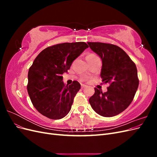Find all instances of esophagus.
<instances>
[{
  "label": "esophagus",
  "mask_w": 157,
  "mask_h": 157,
  "mask_svg": "<svg viewBox=\"0 0 157 157\" xmlns=\"http://www.w3.org/2000/svg\"><path fill=\"white\" fill-rule=\"evenodd\" d=\"M87 86L86 85H85V84H81V88H82V89H83V88H86Z\"/></svg>",
  "instance_id": "obj_1"
}]
</instances>
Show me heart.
I'll list each match as a JSON object with an SVG mask.
<instances>
[{"label":"heart","mask_w":157,"mask_h":157,"mask_svg":"<svg viewBox=\"0 0 157 157\" xmlns=\"http://www.w3.org/2000/svg\"><path fill=\"white\" fill-rule=\"evenodd\" d=\"M96 57H98L96 55H95L94 54H90L86 56V59L88 60V59H92V58H96Z\"/></svg>","instance_id":"obj_1"}]
</instances>
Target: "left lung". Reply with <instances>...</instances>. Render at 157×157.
Here are the masks:
<instances>
[{"instance_id": "left-lung-1", "label": "left lung", "mask_w": 157, "mask_h": 157, "mask_svg": "<svg viewBox=\"0 0 157 157\" xmlns=\"http://www.w3.org/2000/svg\"><path fill=\"white\" fill-rule=\"evenodd\" d=\"M102 60V82L109 83L106 92L95 88L90 104L99 115L111 117L130 105L139 86L137 71L128 55L120 47L103 42H88Z\"/></svg>"}]
</instances>
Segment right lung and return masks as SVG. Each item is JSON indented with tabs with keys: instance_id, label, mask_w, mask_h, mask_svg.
<instances>
[{
	"instance_id": "add662e5",
	"label": "right lung",
	"mask_w": 157,
	"mask_h": 157,
	"mask_svg": "<svg viewBox=\"0 0 157 157\" xmlns=\"http://www.w3.org/2000/svg\"><path fill=\"white\" fill-rule=\"evenodd\" d=\"M88 48L84 42H65L42 50L28 72L27 86L33 106L50 119H61L67 115L80 89L78 81L65 85L62 81L73 61Z\"/></svg>"
}]
</instances>
